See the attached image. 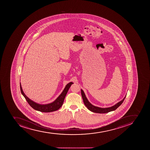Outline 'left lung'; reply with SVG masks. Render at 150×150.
<instances>
[{"mask_svg":"<svg viewBox=\"0 0 150 150\" xmlns=\"http://www.w3.org/2000/svg\"><path fill=\"white\" fill-rule=\"evenodd\" d=\"M81 96H82V99H83V101L85 105V106L89 110H90L91 111L93 112L100 113V114L108 113L109 112L113 111L115 110V109H117L123 103L126 97V96L123 99L120 101L119 102L117 103V104H115V105H114V106L110 107V108H98V107L94 106V105H92L89 102L86 97L85 93H84L82 90H81Z\"/></svg>","mask_w":150,"mask_h":150,"instance_id":"obj_1","label":"left lung"}]
</instances>
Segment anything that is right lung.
Returning a JSON list of instances; mask_svg holds the SVG:
<instances>
[{
	"instance_id": "1",
	"label": "right lung",
	"mask_w": 150,
	"mask_h": 150,
	"mask_svg": "<svg viewBox=\"0 0 150 150\" xmlns=\"http://www.w3.org/2000/svg\"><path fill=\"white\" fill-rule=\"evenodd\" d=\"M72 84H73L72 82H70L69 83L67 84L62 93H61V94L58 96V98L54 102L45 105L38 104L34 102L33 101H32L29 98L27 97L23 92L21 84H20V89H21V93L25 97V99L27 101V102L33 108L42 112L48 113V112L55 111L61 108L64 102V99L66 96L67 93H68V90H69V88Z\"/></svg>"
}]
</instances>
